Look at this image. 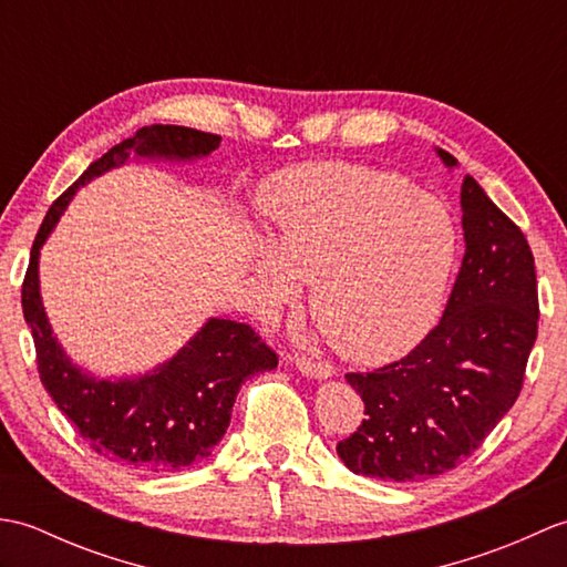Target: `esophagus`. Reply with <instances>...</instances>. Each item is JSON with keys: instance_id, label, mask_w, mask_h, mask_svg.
<instances>
[{"instance_id": "1", "label": "esophagus", "mask_w": 567, "mask_h": 567, "mask_svg": "<svg viewBox=\"0 0 567 567\" xmlns=\"http://www.w3.org/2000/svg\"><path fill=\"white\" fill-rule=\"evenodd\" d=\"M297 368H299V372H305L307 378H317V380H327V378L333 375V365L321 363V360L299 358L297 360Z\"/></svg>"}]
</instances>
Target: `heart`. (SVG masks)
Segmentation results:
<instances>
[{
	"label": "heart",
	"mask_w": 567,
	"mask_h": 567,
	"mask_svg": "<svg viewBox=\"0 0 567 567\" xmlns=\"http://www.w3.org/2000/svg\"><path fill=\"white\" fill-rule=\"evenodd\" d=\"M270 250L252 258L265 305L311 282L309 315L336 351L378 365L404 355L436 323L461 248L451 209L409 179L321 163L287 171L262 192Z\"/></svg>",
	"instance_id": "1"
}]
</instances>
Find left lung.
Masks as SVG:
<instances>
[{
  "label": "left lung",
  "instance_id": "obj_1",
  "mask_svg": "<svg viewBox=\"0 0 567 567\" xmlns=\"http://www.w3.org/2000/svg\"><path fill=\"white\" fill-rule=\"evenodd\" d=\"M439 155L457 165L451 153ZM461 207L465 256L441 321L402 360L346 375L365 419L336 451L355 475L421 483L449 473L522 392L538 333L534 252L470 175Z\"/></svg>",
  "mask_w": 567,
  "mask_h": 567
}]
</instances>
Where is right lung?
<instances>
[{
	"mask_svg": "<svg viewBox=\"0 0 567 567\" xmlns=\"http://www.w3.org/2000/svg\"><path fill=\"white\" fill-rule=\"evenodd\" d=\"M221 136L187 126H143L94 161L60 195L35 234L21 307L45 392L53 396L94 453L148 473H175L212 455L231 421L236 394L248 378L277 368V353L248 323L209 319L173 360L143 378L97 380L70 363L55 341L39 292V252L78 187L112 167L141 158L195 161L219 148Z\"/></svg>",
	"mask_w": 567,
	"mask_h": 567,
	"instance_id": "right-lung-1",
	"label": "right lung"
}]
</instances>
